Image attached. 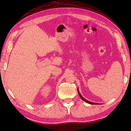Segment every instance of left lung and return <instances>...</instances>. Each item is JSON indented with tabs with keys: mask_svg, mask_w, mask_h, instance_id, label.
I'll return each mask as SVG.
<instances>
[{
	"mask_svg": "<svg viewBox=\"0 0 131 131\" xmlns=\"http://www.w3.org/2000/svg\"><path fill=\"white\" fill-rule=\"evenodd\" d=\"M78 93H79V96L80 97V98L82 99V100L83 101H84L86 102V103H88L90 104H98V103H95L91 102H90V101H88V100H85V99L84 98H83L82 96L81 95V94H80V92H79V89H78Z\"/></svg>",
	"mask_w": 131,
	"mask_h": 131,
	"instance_id": "8db88e82",
	"label": "left lung"
}]
</instances>
